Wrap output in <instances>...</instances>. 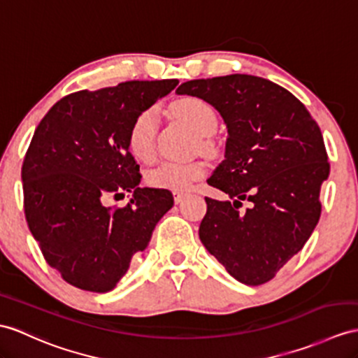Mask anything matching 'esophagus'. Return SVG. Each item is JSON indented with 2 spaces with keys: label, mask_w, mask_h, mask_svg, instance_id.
<instances>
[{
  "label": "esophagus",
  "mask_w": 358,
  "mask_h": 358,
  "mask_svg": "<svg viewBox=\"0 0 358 358\" xmlns=\"http://www.w3.org/2000/svg\"><path fill=\"white\" fill-rule=\"evenodd\" d=\"M184 199H185V194L174 193V203H182V202H184Z\"/></svg>",
  "instance_id": "1"
}]
</instances>
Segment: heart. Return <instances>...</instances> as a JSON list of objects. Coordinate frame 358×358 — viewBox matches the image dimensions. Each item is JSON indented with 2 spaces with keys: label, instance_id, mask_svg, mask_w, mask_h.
I'll return each mask as SVG.
<instances>
[{
  "label": "heart",
  "instance_id": "heart-1",
  "mask_svg": "<svg viewBox=\"0 0 358 358\" xmlns=\"http://www.w3.org/2000/svg\"><path fill=\"white\" fill-rule=\"evenodd\" d=\"M173 112L199 136L206 138L215 132L217 115L203 100L194 97L182 99L174 104ZM156 134H158V117L153 108L145 109L135 117L129 129L127 147L138 161L152 162L155 159ZM205 174L206 165L203 162L165 161L147 173V184L173 193H185Z\"/></svg>",
  "mask_w": 358,
  "mask_h": 358
}]
</instances>
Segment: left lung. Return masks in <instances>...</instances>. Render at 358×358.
Returning a JSON list of instances; mask_svg holds the SVG:
<instances>
[{"label":"left lung","instance_id":"8db88e82","mask_svg":"<svg viewBox=\"0 0 358 358\" xmlns=\"http://www.w3.org/2000/svg\"><path fill=\"white\" fill-rule=\"evenodd\" d=\"M176 94L211 104L228 129L224 159L208 184L232 200L205 197L200 241L237 281L264 284L319 222L320 187L329 174L320 129L292 92L263 77L199 78ZM241 199L251 202L243 212Z\"/></svg>","mask_w":358,"mask_h":358}]
</instances>
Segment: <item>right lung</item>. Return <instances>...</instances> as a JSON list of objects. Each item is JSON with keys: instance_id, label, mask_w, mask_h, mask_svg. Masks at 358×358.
<instances>
[{"instance_id": "add662e5", "label": "right lung", "mask_w": 358, "mask_h": 358, "mask_svg": "<svg viewBox=\"0 0 358 358\" xmlns=\"http://www.w3.org/2000/svg\"><path fill=\"white\" fill-rule=\"evenodd\" d=\"M179 80H132L59 100L34 130L22 164L24 211L47 263L77 289H115L173 206L170 191L141 188L127 147L132 121ZM132 192L124 208L106 205Z\"/></svg>"}]
</instances>
